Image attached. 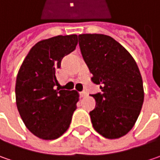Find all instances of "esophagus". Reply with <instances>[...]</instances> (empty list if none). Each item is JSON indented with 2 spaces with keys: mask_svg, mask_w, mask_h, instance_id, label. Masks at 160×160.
I'll list each match as a JSON object with an SVG mask.
<instances>
[{
  "mask_svg": "<svg viewBox=\"0 0 160 160\" xmlns=\"http://www.w3.org/2000/svg\"><path fill=\"white\" fill-rule=\"evenodd\" d=\"M80 98H85V97H87L88 93L87 92H85V91H82V92H80Z\"/></svg>",
  "mask_w": 160,
  "mask_h": 160,
  "instance_id": "esophagus-1",
  "label": "esophagus"
}]
</instances>
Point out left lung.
Instances as JSON below:
<instances>
[{
    "instance_id": "1",
    "label": "left lung",
    "mask_w": 160,
    "mask_h": 160,
    "mask_svg": "<svg viewBox=\"0 0 160 160\" xmlns=\"http://www.w3.org/2000/svg\"><path fill=\"white\" fill-rule=\"evenodd\" d=\"M83 59L100 85L89 112L93 128L108 139L121 138L134 126L144 100L142 78L135 60L117 41L102 34L79 35Z\"/></svg>"
}]
</instances>
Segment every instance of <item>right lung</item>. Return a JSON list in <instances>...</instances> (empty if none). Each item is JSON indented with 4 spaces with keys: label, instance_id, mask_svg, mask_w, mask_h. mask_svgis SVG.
Segmentation results:
<instances>
[{
    "label": "right lung",
    "instance_id": "add662e5",
    "mask_svg": "<svg viewBox=\"0 0 160 160\" xmlns=\"http://www.w3.org/2000/svg\"><path fill=\"white\" fill-rule=\"evenodd\" d=\"M77 35L57 36L39 41L18 70L15 86L18 110L26 127L42 140L62 135L72 122L80 95L76 90L55 89L56 71L62 59L74 51Z\"/></svg>",
    "mask_w": 160,
    "mask_h": 160
}]
</instances>
